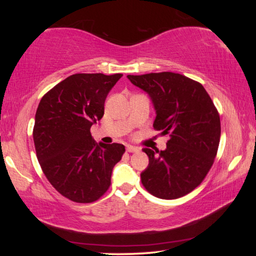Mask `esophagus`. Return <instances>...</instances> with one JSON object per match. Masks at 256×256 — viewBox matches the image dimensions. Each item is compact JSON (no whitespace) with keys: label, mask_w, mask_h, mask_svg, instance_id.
<instances>
[{"label":"esophagus","mask_w":256,"mask_h":256,"mask_svg":"<svg viewBox=\"0 0 256 256\" xmlns=\"http://www.w3.org/2000/svg\"><path fill=\"white\" fill-rule=\"evenodd\" d=\"M126 151H128V152H138V148H136V146H133L131 144H128L126 146Z\"/></svg>","instance_id":"obj_1"}]
</instances>
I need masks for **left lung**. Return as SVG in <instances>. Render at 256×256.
Returning <instances> with one entry per match:
<instances>
[{
  "label": "left lung",
  "instance_id": "1",
  "mask_svg": "<svg viewBox=\"0 0 256 256\" xmlns=\"http://www.w3.org/2000/svg\"><path fill=\"white\" fill-rule=\"evenodd\" d=\"M149 94L156 110L154 128L170 134L164 150L144 151L149 164L141 182L152 196L172 200L186 196L204 180L218 151L219 112L203 86L174 72L128 76Z\"/></svg>",
  "mask_w": 256,
  "mask_h": 256
}]
</instances>
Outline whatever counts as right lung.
<instances>
[{"label": "right lung", "instance_id": "right-lung-1", "mask_svg": "<svg viewBox=\"0 0 256 256\" xmlns=\"http://www.w3.org/2000/svg\"><path fill=\"white\" fill-rule=\"evenodd\" d=\"M122 76L72 74L38 105L32 132L37 159L53 188L73 202L90 203L104 196L112 168L125 152L123 144H96L90 133Z\"/></svg>", "mask_w": 256, "mask_h": 256}]
</instances>
